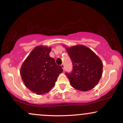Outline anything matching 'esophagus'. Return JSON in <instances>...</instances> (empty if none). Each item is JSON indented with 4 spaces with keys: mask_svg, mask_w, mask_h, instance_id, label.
Instances as JSON below:
<instances>
[{
    "mask_svg": "<svg viewBox=\"0 0 123 123\" xmlns=\"http://www.w3.org/2000/svg\"><path fill=\"white\" fill-rule=\"evenodd\" d=\"M61 66L62 68V69H63V70H65V66H64V65H63V63H62V65H61Z\"/></svg>",
    "mask_w": 123,
    "mask_h": 123,
    "instance_id": "34e87169",
    "label": "esophagus"
}]
</instances>
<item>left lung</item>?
<instances>
[{
  "mask_svg": "<svg viewBox=\"0 0 123 123\" xmlns=\"http://www.w3.org/2000/svg\"><path fill=\"white\" fill-rule=\"evenodd\" d=\"M66 49L73 65L72 72L65 73L71 86L82 91L92 89L102 74L103 63L101 59L91 49L83 45Z\"/></svg>",
  "mask_w": 123,
  "mask_h": 123,
  "instance_id": "8db88e82",
  "label": "left lung"
}]
</instances>
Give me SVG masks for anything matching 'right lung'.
Here are the masks:
<instances>
[{
  "label": "right lung",
  "mask_w": 123,
  "mask_h": 123,
  "mask_svg": "<svg viewBox=\"0 0 123 123\" xmlns=\"http://www.w3.org/2000/svg\"><path fill=\"white\" fill-rule=\"evenodd\" d=\"M51 47L40 46L35 47L22 63L20 74L25 86L37 95L50 91L63 72L49 55Z\"/></svg>",
  "instance_id": "1"
}]
</instances>
